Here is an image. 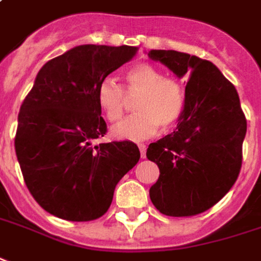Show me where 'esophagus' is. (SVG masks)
Instances as JSON below:
<instances>
[{
  "label": "esophagus",
  "mask_w": 261,
  "mask_h": 261,
  "mask_svg": "<svg viewBox=\"0 0 261 261\" xmlns=\"http://www.w3.org/2000/svg\"><path fill=\"white\" fill-rule=\"evenodd\" d=\"M138 148H139V151H141V156L145 158V156H146V145H143V143H138Z\"/></svg>",
  "instance_id": "esophagus-1"
}]
</instances>
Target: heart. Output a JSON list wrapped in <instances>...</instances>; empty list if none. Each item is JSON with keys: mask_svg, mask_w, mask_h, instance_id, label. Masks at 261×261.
Masks as SVG:
<instances>
[{"mask_svg": "<svg viewBox=\"0 0 261 261\" xmlns=\"http://www.w3.org/2000/svg\"><path fill=\"white\" fill-rule=\"evenodd\" d=\"M138 97V113L112 127L118 139L141 141L179 122L185 108V93L179 82L151 64H138L126 73V87L106 77L97 87V102L109 122H118L129 106V97Z\"/></svg>", "mask_w": 261, "mask_h": 261, "instance_id": "heart-1", "label": "heart"}]
</instances>
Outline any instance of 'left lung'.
Here are the masks:
<instances>
[{"instance_id": "obj_1", "label": "left lung", "mask_w": 261, "mask_h": 261, "mask_svg": "<svg viewBox=\"0 0 261 261\" xmlns=\"http://www.w3.org/2000/svg\"><path fill=\"white\" fill-rule=\"evenodd\" d=\"M148 56L188 79L176 129L146 151L159 168L149 197L165 216H197L237 181L247 120L236 87L211 61L175 50H151Z\"/></svg>"}]
</instances>
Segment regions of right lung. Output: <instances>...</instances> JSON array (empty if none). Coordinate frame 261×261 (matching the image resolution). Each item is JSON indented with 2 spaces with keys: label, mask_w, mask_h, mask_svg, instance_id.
I'll return each instance as SVG.
<instances>
[{
  "label": "right lung",
  "mask_w": 261,
  "mask_h": 261,
  "mask_svg": "<svg viewBox=\"0 0 261 261\" xmlns=\"http://www.w3.org/2000/svg\"><path fill=\"white\" fill-rule=\"evenodd\" d=\"M136 50L77 45L38 71L21 105L14 145L25 185L47 213L69 221L102 217L122 176L138 164L134 142L92 143L108 132L97 87Z\"/></svg>",
  "instance_id": "right-lung-1"
}]
</instances>
